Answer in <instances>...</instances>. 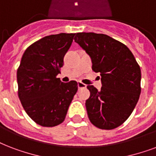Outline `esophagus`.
<instances>
[{"label":"esophagus","instance_id":"esophagus-1","mask_svg":"<svg viewBox=\"0 0 156 156\" xmlns=\"http://www.w3.org/2000/svg\"><path fill=\"white\" fill-rule=\"evenodd\" d=\"M78 88L87 87V85H86V84H84V83H82V82H80V81H78Z\"/></svg>","mask_w":156,"mask_h":156}]
</instances>
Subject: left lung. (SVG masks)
<instances>
[{
    "label": "left lung",
    "mask_w": 156,
    "mask_h": 156,
    "mask_svg": "<svg viewBox=\"0 0 156 156\" xmlns=\"http://www.w3.org/2000/svg\"><path fill=\"white\" fill-rule=\"evenodd\" d=\"M75 42L90 55L92 70L100 73L101 91L87 86V115L97 128L110 130L123 124L141 94V69L128 47L101 33H75Z\"/></svg>",
    "instance_id": "1"
}]
</instances>
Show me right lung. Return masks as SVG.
Returning <instances> with one entry per match:
<instances>
[{
	"label": "right lung",
	"instance_id": "add662e5",
	"mask_svg": "<svg viewBox=\"0 0 156 156\" xmlns=\"http://www.w3.org/2000/svg\"><path fill=\"white\" fill-rule=\"evenodd\" d=\"M75 33L46 36L26 49L17 70L18 95L36 123L55 127L65 120L78 91V83H62L56 76Z\"/></svg>",
	"mask_w": 156,
	"mask_h": 156
}]
</instances>
